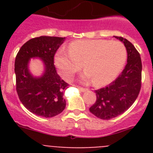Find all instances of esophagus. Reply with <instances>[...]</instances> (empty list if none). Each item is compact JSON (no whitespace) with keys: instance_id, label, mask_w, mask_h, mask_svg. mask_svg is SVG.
<instances>
[{"instance_id":"obj_1","label":"esophagus","mask_w":153,"mask_h":153,"mask_svg":"<svg viewBox=\"0 0 153 153\" xmlns=\"http://www.w3.org/2000/svg\"><path fill=\"white\" fill-rule=\"evenodd\" d=\"M78 89H79V91H81V92H85L87 90V89L83 88V87H80V86H78Z\"/></svg>"}]
</instances>
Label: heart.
Returning a JSON list of instances; mask_svg holds the SVG:
<instances>
[{
  "label": "heart",
  "instance_id": "obj_1",
  "mask_svg": "<svg viewBox=\"0 0 153 153\" xmlns=\"http://www.w3.org/2000/svg\"><path fill=\"white\" fill-rule=\"evenodd\" d=\"M127 52L123 43L117 40H79L68 46V51H57L54 63L60 75L66 79L74 77L82 68L86 72L82 80L93 79L97 86H103L117 78L126 60Z\"/></svg>",
  "mask_w": 153,
  "mask_h": 153
}]
</instances>
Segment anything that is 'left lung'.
Here are the masks:
<instances>
[{
	"mask_svg": "<svg viewBox=\"0 0 153 153\" xmlns=\"http://www.w3.org/2000/svg\"><path fill=\"white\" fill-rule=\"evenodd\" d=\"M127 51V63L123 72L109 86L95 90L97 100L90 113L101 120H110L123 114L139 96L142 84V61L140 53L131 42L122 36Z\"/></svg>",
	"mask_w": 153,
	"mask_h": 153,
	"instance_id": "1",
	"label": "left lung"
}]
</instances>
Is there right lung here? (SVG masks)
<instances>
[{
	"label": "right lung",
	"mask_w": 153,
	"mask_h": 153,
	"mask_svg": "<svg viewBox=\"0 0 153 153\" xmlns=\"http://www.w3.org/2000/svg\"><path fill=\"white\" fill-rule=\"evenodd\" d=\"M65 37L41 36L27 41L19 50L14 63L16 90L22 104L33 114L51 118L66 107L64 90L69 84L57 74L54 55ZM43 60L45 70L40 78H33L28 70L30 58Z\"/></svg>",
	"instance_id": "1"
}]
</instances>
